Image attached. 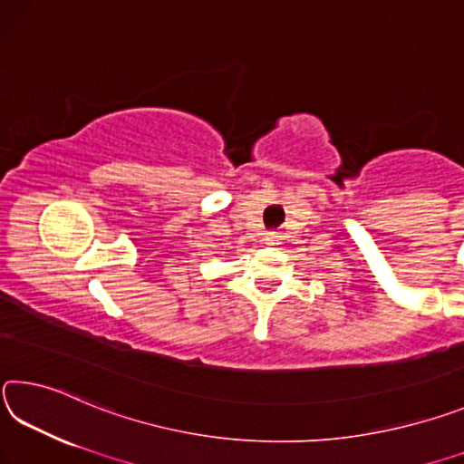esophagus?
<instances>
[{
  "label": "esophagus",
  "instance_id": "obj_1",
  "mask_svg": "<svg viewBox=\"0 0 464 464\" xmlns=\"http://www.w3.org/2000/svg\"><path fill=\"white\" fill-rule=\"evenodd\" d=\"M277 240L279 237L276 232H267V237H265V242H267V245H277Z\"/></svg>",
  "mask_w": 464,
  "mask_h": 464
}]
</instances>
